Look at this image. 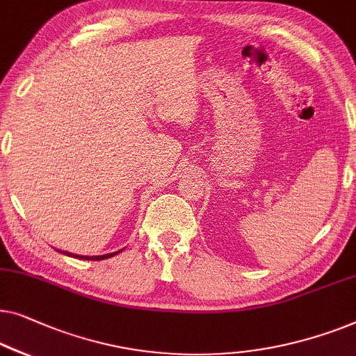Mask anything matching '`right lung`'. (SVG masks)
<instances>
[{
  "label": "right lung",
  "instance_id": "1",
  "mask_svg": "<svg viewBox=\"0 0 356 356\" xmlns=\"http://www.w3.org/2000/svg\"><path fill=\"white\" fill-rule=\"evenodd\" d=\"M59 253H63V254H67V257H72V258H79V259H92V261H98V259H106V258H111V257H114V254H118V253H121L122 250H119V252H116V253H108V254H98V257H82V254H74V253H69V252H63V250H58Z\"/></svg>",
  "mask_w": 356,
  "mask_h": 356
}]
</instances>
